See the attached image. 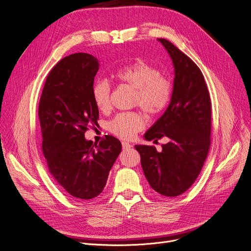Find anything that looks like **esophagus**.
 <instances>
[{"instance_id": "34e87169", "label": "esophagus", "mask_w": 251, "mask_h": 251, "mask_svg": "<svg viewBox=\"0 0 251 251\" xmlns=\"http://www.w3.org/2000/svg\"><path fill=\"white\" fill-rule=\"evenodd\" d=\"M122 148H123V150H128V149H130V148H132V145H130L127 142H123L122 143Z\"/></svg>"}]
</instances>
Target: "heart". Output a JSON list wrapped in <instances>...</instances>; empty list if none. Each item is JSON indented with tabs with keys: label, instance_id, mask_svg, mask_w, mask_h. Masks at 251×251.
Listing matches in <instances>:
<instances>
[{
	"label": "heart",
	"instance_id": "1",
	"mask_svg": "<svg viewBox=\"0 0 251 251\" xmlns=\"http://www.w3.org/2000/svg\"><path fill=\"white\" fill-rule=\"evenodd\" d=\"M111 77L133 89L132 105L140 106L147 115H158L170 103V81L160 75L156 68L142 60L115 70ZM110 92L109 83L104 79L97 80L93 85L92 98L100 111L109 109ZM144 127L143 117L135 111L118 114L108 123L109 131L123 140L132 138Z\"/></svg>",
	"mask_w": 251,
	"mask_h": 251
}]
</instances>
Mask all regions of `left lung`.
<instances>
[{"label":"left lung","instance_id":"left-lung-1","mask_svg":"<svg viewBox=\"0 0 251 251\" xmlns=\"http://www.w3.org/2000/svg\"><path fill=\"white\" fill-rule=\"evenodd\" d=\"M175 68L171 102L149 128L146 141L166 136L169 143L157 152L153 146L136 145L145 177L162 196L178 197L197 180L210 148L211 100L205 78L190 58L165 39H158Z\"/></svg>","mask_w":251,"mask_h":251}]
</instances>
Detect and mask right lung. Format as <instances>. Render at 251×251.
I'll use <instances>...</instances> for the list:
<instances>
[{
	"label": "right lung",
	"mask_w": 251,
	"mask_h": 251,
	"mask_svg": "<svg viewBox=\"0 0 251 251\" xmlns=\"http://www.w3.org/2000/svg\"><path fill=\"white\" fill-rule=\"evenodd\" d=\"M98 69L99 61L92 54L65 57L50 72L39 102L42 151L50 173L61 189L78 201L102 192L122 150L111 135L98 145L85 138L88 127L97 125L99 119L92 98Z\"/></svg>",
	"instance_id": "add662e5"
}]
</instances>
